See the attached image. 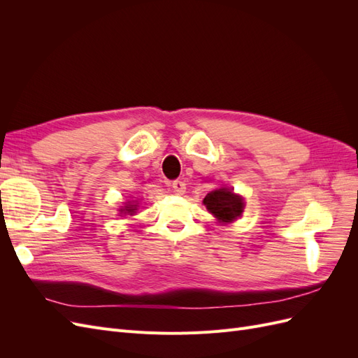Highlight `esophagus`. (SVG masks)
<instances>
[{
	"instance_id": "1",
	"label": "esophagus",
	"mask_w": 358,
	"mask_h": 358,
	"mask_svg": "<svg viewBox=\"0 0 358 358\" xmlns=\"http://www.w3.org/2000/svg\"><path fill=\"white\" fill-rule=\"evenodd\" d=\"M171 187H173V189H175L178 194H185L187 185H185V182H183V180H180V179L173 180V182H171Z\"/></svg>"
}]
</instances>
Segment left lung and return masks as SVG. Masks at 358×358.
I'll list each match as a JSON object with an SVG mask.
<instances>
[{"label": "left lung", "mask_w": 358, "mask_h": 358, "mask_svg": "<svg viewBox=\"0 0 358 358\" xmlns=\"http://www.w3.org/2000/svg\"><path fill=\"white\" fill-rule=\"evenodd\" d=\"M208 209L220 222H231L243 212V200L231 189L220 188L209 192L203 200Z\"/></svg>", "instance_id": "left-lung-1"}]
</instances>
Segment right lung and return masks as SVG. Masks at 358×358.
I'll return each mask as SVG.
<instances>
[{"label": "right lung", "mask_w": 358, "mask_h": 358, "mask_svg": "<svg viewBox=\"0 0 358 358\" xmlns=\"http://www.w3.org/2000/svg\"><path fill=\"white\" fill-rule=\"evenodd\" d=\"M134 210H136V204H128V206H125V210L124 212H127V213H134Z\"/></svg>", "instance_id": "obj_1"}]
</instances>
